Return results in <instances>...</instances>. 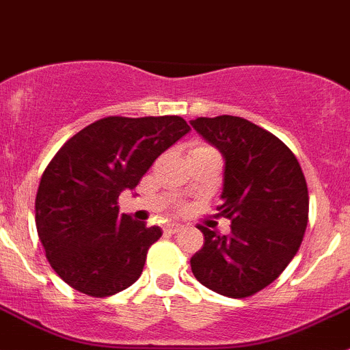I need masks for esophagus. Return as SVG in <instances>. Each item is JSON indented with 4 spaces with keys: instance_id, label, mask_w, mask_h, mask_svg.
I'll list each match as a JSON object with an SVG mask.
<instances>
[{
    "instance_id": "esophagus-1",
    "label": "esophagus",
    "mask_w": 350,
    "mask_h": 350,
    "mask_svg": "<svg viewBox=\"0 0 350 350\" xmlns=\"http://www.w3.org/2000/svg\"><path fill=\"white\" fill-rule=\"evenodd\" d=\"M183 228H185V225L181 224H169L164 227V232L165 234H178V232H181Z\"/></svg>"
}]
</instances>
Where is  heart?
I'll return each mask as SVG.
<instances>
[{
    "instance_id": "obj_1",
    "label": "heart",
    "mask_w": 350,
    "mask_h": 350,
    "mask_svg": "<svg viewBox=\"0 0 350 350\" xmlns=\"http://www.w3.org/2000/svg\"><path fill=\"white\" fill-rule=\"evenodd\" d=\"M195 149H210V147H206V146H198V147H195Z\"/></svg>"
}]
</instances>
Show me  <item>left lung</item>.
<instances>
[{
	"label": "left lung",
	"mask_w": 350,
	"mask_h": 350,
	"mask_svg": "<svg viewBox=\"0 0 350 350\" xmlns=\"http://www.w3.org/2000/svg\"><path fill=\"white\" fill-rule=\"evenodd\" d=\"M225 159L220 217L230 235L200 225L204 243L191 257L195 278L228 298L269 286L301 245L308 224V188L295 154L267 130L241 116L191 120Z\"/></svg>",
	"instance_id": "1"
}]
</instances>
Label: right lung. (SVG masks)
I'll list each match as a JSON object with an SVG mask.
<instances>
[{
	"mask_svg": "<svg viewBox=\"0 0 350 350\" xmlns=\"http://www.w3.org/2000/svg\"><path fill=\"white\" fill-rule=\"evenodd\" d=\"M181 116H107L70 137L42 174L35 225L52 269L70 288L105 298L132 286L162 230L118 215L165 149L189 132Z\"/></svg>",
	"mask_w": 350,
	"mask_h": 350,
	"instance_id": "add662e5",
	"label": "right lung"
}]
</instances>
